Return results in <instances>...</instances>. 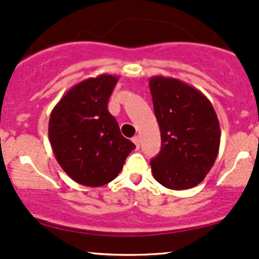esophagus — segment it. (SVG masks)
<instances>
[{
    "label": "esophagus",
    "mask_w": 259,
    "mask_h": 259,
    "mask_svg": "<svg viewBox=\"0 0 259 259\" xmlns=\"http://www.w3.org/2000/svg\"><path fill=\"white\" fill-rule=\"evenodd\" d=\"M133 142L135 143V145H136V147H140V142H141V138H140L139 135L134 136V138H133Z\"/></svg>",
    "instance_id": "obj_1"
}]
</instances>
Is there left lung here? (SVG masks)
I'll return each mask as SVG.
<instances>
[{
  "label": "left lung",
  "instance_id": "1",
  "mask_svg": "<svg viewBox=\"0 0 259 259\" xmlns=\"http://www.w3.org/2000/svg\"><path fill=\"white\" fill-rule=\"evenodd\" d=\"M161 148L151 160L152 174L174 191L198 186L213 166L221 142L213 106L200 90L171 77L149 78Z\"/></svg>",
  "mask_w": 259,
  "mask_h": 259
}]
</instances>
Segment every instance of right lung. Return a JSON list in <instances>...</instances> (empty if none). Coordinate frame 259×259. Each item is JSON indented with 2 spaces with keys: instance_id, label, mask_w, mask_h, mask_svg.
I'll return each instance as SVG.
<instances>
[{
  "instance_id": "right-lung-1",
  "label": "right lung",
  "mask_w": 259,
  "mask_h": 259,
  "mask_svg": "<svg viewBox=\"0 0 259 259\" xmlns=\"http://www.w3.org/2000/svg\"><path fill=\"white\" fill-rule=\"evenodd\" d=\"M119 77L100 74L73 85L53 108L48 136L61 169L87 187H101L118 176L136 146L120 134L108 112Z\"/></svg>"
}]
</instances>
